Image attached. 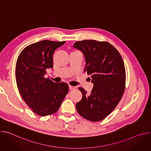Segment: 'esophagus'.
<instances>
[{
  "label": "esophagus",
  "mask_w": 151,
  "mask_h": 151,
  "mask_svg": "<svg viewBox=\"0 0 151 151\" xmlns=\"http://www.w3.org/2000/svg\"><path fill=\"white\" fill-rule=\"evenodd\" d=\"M69 87L70 90H75L76 88V87H75V86H72V85H69Z\"/></svg>",
  "instance_id": "34e87169"
}]
</instances>
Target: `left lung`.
Wrapping results in <instances>:
<instances>
[{
    "instance_id": "1",
    "label": "left lung",
    "mask_w": 151,
    "mask_h": 151,
    "mask_svg": "<svg viewBox=\"0 0 151 151\" xmlns=\"http://www.w3.org/2000/svg\"><path fill=\"white\" fill-rule=\"evenodd\" d=\"M73 47L83 54L84 72L91 76L94 85L90 94L79 87L82 98L76 104L77 111L90 121H101L114 110L124 94L123 60L117 50L107 42L83 40L75 42Z\"/></svg>"
}]
</instances>
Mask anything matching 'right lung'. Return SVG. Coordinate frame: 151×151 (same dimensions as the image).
I'll return each instance as SVG.
<instances>
[{
    "mask_svg": "<svg viewBox=\"0 0 151 151\" xmlns=\"http://www.w3.org/2000/svg\"><path fill=\"white\" fill-rule=\"evenodd\" d=\"M65 41L44 40L26 47L16 64L15 78L19 93L36 114L45 116L55 113L69 91L65 82L55 83L45 78L53 68V54Z\"/></svg>",
    "mask_w": 151,
    "mask_h": 151,
    "instance_id": "add662e5",
    "label": "right lung"
}]
</instances>
